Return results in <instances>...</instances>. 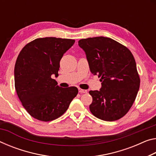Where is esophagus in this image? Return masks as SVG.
I'll use <instances>...</instances> for the list:
<instances>
[{
	"label": "esophagus",
	"mask_w": 156,
	"mask_h": 156,
	"mask_svg": "<svg viewBox=\"0 0 156 156\" xmlns=\"http://www.w3.org/2000/svg\"><path fill=\"white\" fill-rule=\"evenodd\" d=\"M78 91L80 93H81V94H85V93H87V90H82V89H80V88H79L78 89Z\"/></svg>",
	"instance_id": "obj_1"
}]
</instances>
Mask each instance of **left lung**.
Segmentation results:
<instances>
[{"label":"left lung","mask_w":156,"mask_h":156,"mask_svg":"<svg viewBox=\"0 0 156 156\" xmlns=\"http://www.w3.org/2000/svg\"><path fill=\"white\" fill-rule=\"evenodd\" d=\"M78 45L85 51L91 73L102 82L99 90L90 91L91 112L106 122L119 119L131 108L139 91L134 57L126 47L105 37L80 39Z\"/></svg>","instance_id":"8db88e82"}]
</instances>
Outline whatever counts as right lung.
Returning a JSON list of instances; mask_svg holds the SVG:
<instances>
[{
    "label": "right lung",
    "instance_id": "obj_1",
    "mask_svg": "<svg viewBox=\"0 0 156 156\" xmlns=\"http://www.w3.org/2000/svg\"><path fill=\"white\" fill-rule=\"evenodd\" d=\"M75 40L39 38L25 46L14 67L15 89L22 105L32 117L43 122L60 117L67 110L78 90L62 88L55 80L60 62Z\"/></svg>",
    "mask_w": 156,
    "mask_h": 156
}]
</instances>
